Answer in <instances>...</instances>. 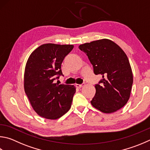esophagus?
<instances>
[{
  "label": "esophagus",
  "instance_id": "obj_1",
  "mask_svg": "<svg viewBox=\"0 0 150 150\" xmlns=\"http://www.w3.org/2000/svg\"><path fill=\"white\" fill-rule=\"evenodd\" d=\"M85 85V84L84 83H83V84H75V86H76V87H77V88H81V87H83V86H84Z\"/></svg>",
  "mask_w": 150,
  "mask_h": 150
}]
</instances>
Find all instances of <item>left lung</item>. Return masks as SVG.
<instances>
[{
    "mask_svg": "<svg viewBox=\"0 0 150 150\" xmlns=\"http://www.w3.org/2000/svg\"><path fill=\"white\" fill-rule=\"evenodd\" d=\"M79 48L88 56L94 74L103 78L95 85L92 106L105 113L122 108L129 99L133 83L132 69L125 52L106 39L84 43Z\"/></svg>",
    "mask_w": 150,
    "mask_h": 150,
    "instance_id": "8db88e82",
    "label": "left lung"
}]
</instances>
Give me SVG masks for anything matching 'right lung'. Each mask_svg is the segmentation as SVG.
Segmentation results:
<instances>
[{
	"mask_svg": "<svg viewBox=\"0 0 150 150\" xmlns=\"http://www.w3.org/2000/svg\"><path fill=\"white\" fill-rule=\"evenodd\" d=\"M73 47L44 44L35 49L28 59L24 73V90L33 110L42 117L57 119L71 106L75 87L59 84L55 80L63 75L62 63Z\"/></svg>",
	"mask_w": 150,
	"mask_h": 150,
	"instance_id": "1",
	"label": "right lung"
}]
</instances>
